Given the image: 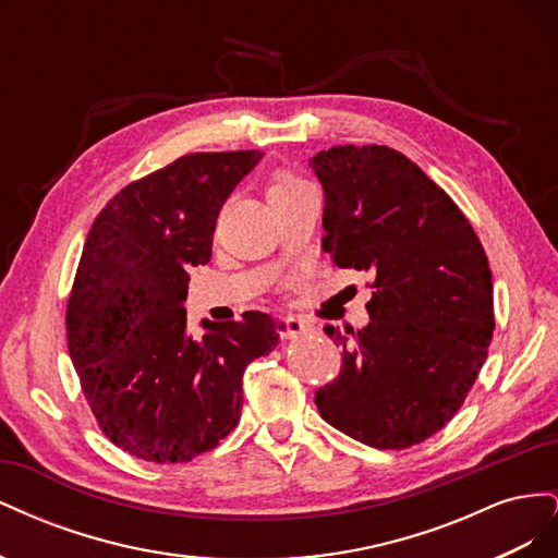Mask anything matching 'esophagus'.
Here are the masks:
<instances>
[{
  "label": "esophagus",
  "mask_w": 558,
  "mask_h": 558,
  "mask_svg": "<svg viewBox=\"0 0 558 558\" xmlns=\"http://www.w3.org/2000/svg\"><path fill=\"white\" fill-rule=\"evenodd\" d=\"M281 324H283V335L286 337H298V335H305L310 330L307 320H302L298 316H283Z\"/></svg>",
  "instance_id": "esophagus-1"
}]
</instances>
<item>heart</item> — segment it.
I'll return each instance as SVG.
<instances>
[{
  "label": "heart",
  "instance_id": "obj_1",
  "mask_svg": "<svg viewBox=\"0 0 558 558\" xmlns=\"http://www.w3.org/2000/svg\"><path fill=\"white\" fill-rule=\"evenodd\" d=\"M307 191H312V185L291 170H275L272 174H269L267 185H265L267 202L272 205V209L289 205L291 199H295L298 195L307 193Z\"/></svg>",
  "mask_w": 558,
  "mask_h": 558
}]
</instances>
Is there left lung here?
<instances>
[{
    "mask_svg": "<svg viewBox=\"0 0 558 558\" xmlns=\"http://www.w3.org/2000/svg\"><path fill=\"white\" fill-rule=\"evenodd\" d=\"M310 162L326 193V253L375 289L363 330L324 328L342 367L316 408L367 447L408 449L449 424L486 361L488 258L465 214L400 150L349 144Z\"/></svg>",
    "mask_w": 558,
    "mask_h": 558,
    "instance_id": "obj_1",
    "label": "left lung"
}]
</instances>
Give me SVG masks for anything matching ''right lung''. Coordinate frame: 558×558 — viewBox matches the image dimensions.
Wrapping results in <instances>:
<instances>
[{"label": "right lung", "mask_w": 558, "mask_h": 558, "mask_svg": "<svg viewBox=\"0 0 558 558\" xmlns=\"http://www.w3.org/2000/svg\"><path fill=\"white\" fill-rule=\"evenodd\" d=\"M260 150L189 154L116 193L83 244L66 344L99 430L150 463H189L242 416V377L279 344L263 312L185 332L189 267L211 258L223 202Z\"/></svg>", "instance_id": "add662e5"}]
</instances>
